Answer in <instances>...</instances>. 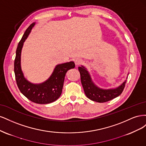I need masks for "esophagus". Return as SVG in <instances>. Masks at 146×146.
I'll list each match as a JSON object with an SVG mask.
<instances>
[{"label":"esophagus","instance_id":"34e87169","mask_svg":"<svg viewBox=\"0 0 146 146\" xmlns=\"http://www.w3.org/2000/svg\"><path fill=\"white\" fill-rule=\"evenodd\" d=\"M82 63V60L81 59L77 58V59H76V60H75V63H76V65L80 64Z\"/></svg>","mask_w":146,"mask_h":146}]
</instances>
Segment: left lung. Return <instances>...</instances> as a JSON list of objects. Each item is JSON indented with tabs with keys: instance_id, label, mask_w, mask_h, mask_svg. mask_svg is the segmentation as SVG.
<instances>
[{
	"instance_id": "left-lung-1",
	"label": "left lung",
	"mask_w": 146,
	"mask_h": 146,
	"mask_svg": "<svg viewBox=\"0 0 146 146\" xmlns=\"http://www.w3.org/2000/svg\"><path fill=\"white\" fill-rule=\"evenodd\" d=\"M80 74V79L84 91L88 98L97 102L103 103L111 100L120 95L125 85L126 80L114 89L103 90L95 85L92 82L89 72L86 69L82 66L78 67Z\"/></svg>"
}]
</instances>
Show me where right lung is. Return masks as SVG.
<instances>
[{"mask_svg": "<svg viewBox=\"0 0 146 146\" xmlns=\"http://www.w3.org/2000/svg\"><path fill=\"white\" fill-rule=\"evenodd\" d=\"M35 23H32L25 30L16 52L14 70L17 85L21 93L29 100L39 104H47L58 99L61 94L66 74L68 70L75 68L73 61L56 66L48 79L40 84H33L26 79L21 70V55L24 42L28 37Z\"/></svg>", "mask_w": 146, "mask_h": 146, "instance_id": "obj_1", "label": "right lung"}]
</instances>
